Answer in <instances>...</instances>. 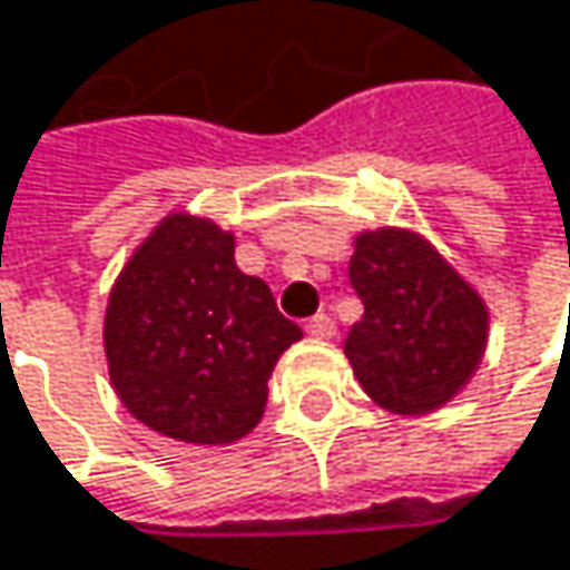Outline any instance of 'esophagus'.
Here are the masks:
<instances>
[{
    "label": "esophagus",
    "instance_id": "esophagus-1",
    "mask_svg": "<svg viewBox=\"0 0 570 570\" xmlns=\"http://www.w3.org/2000/svg\"><path fill=\"white\" fill-rule=\"evenodd\" d=\"M306 333L316 336V340H330V336L336 333V323H333L330 313H316V316L306 320Z\"/></svg>",
    "mask_w": 570,
    "mask_h": 570
}]
</instances>
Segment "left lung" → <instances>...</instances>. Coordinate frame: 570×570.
Listing matches in <instances>:
<instances>
[{"label":"left lung","instance_id":"1","mask_svg":"<svg viewBox=\"0 0 570 570\" xmlns=\"http://www.w3.org/2000/svg\"><path fill=\"white\" fill-rule=\"evenodd\" d=\"M350 284L363 299V320L343 353L376 405L425 415L469 386L489 346V306L422 234H356Z\"/></svg>","mask_w":570,"mask_h":570}]
</instances>
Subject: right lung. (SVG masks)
<instances>
[{
	"instance_id": "1",
	"label": "right lung",
	"mask_w": 570,
	"mask_h": 570,
	"mask_svg": "<svg viewBox=\"0 0 570 570\" xmlns=\"http://www.w3.org/2000/svg\"><path fill=\"white\" fill-rule=\"evenodd\" d=\"M101 340L111 386L138 422L227 445L261 422L267 380L303 330L237 267L230 230L174 210L121 267Z\"/></svg>"
}]
</instances>
